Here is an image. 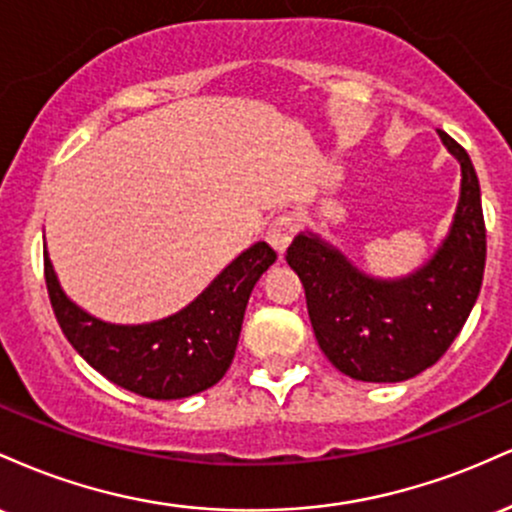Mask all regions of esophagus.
<instances>
[{
  "label": "esophagus",
  "instance_id": "1",
  "mask_svg": "<svg viewBox=\"0 0 512 512\" xmlns=\"http://www.w3.org/2000/svg\"><path fill=\"white\" fill-rule=\"evenodd\" d=\"M293 233H296V221H293V216H289V214L276 216V219L269 223V228H267V243L272 245L279 255H284L286 248H289Z\"/></svg>",
  "mask_w": 512,
  "mask_h": 512
}]
</instances>
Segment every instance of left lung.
I'll return each mask as SVG.
<instances>
[{
    "instance_id": "left-lung-1",
    "label": "left lung",
    "mask_w": 512,
    "mask_h": 512,
    "mask_svg": "<svg viewBox=\"0 0 512 512\" xmlns=\"http://www.w3.org/2000/svg\"><path fill=\"white\" fill-rule=\"evenodd\" d=\"M438 137L460 161V202L448 236L416 272L370 276L310 231L286 250L303 281L317 344L334 368L363 383H402L431 368L477 303L486 264L479 180L467 151L440 129Z\"/></svg>"
}]
</instances>
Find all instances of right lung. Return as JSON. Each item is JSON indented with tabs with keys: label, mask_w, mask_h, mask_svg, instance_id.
<instances>
[{
	"label": "right lung",
	"mask_w": 512,
	"mask_h": 512,
	"mask_svg": "<svg viewBox=\"0 0 512 512\" xmlns=\"http://www.w3.org/2000/svg\"><path fill=\"white\" fill-rule=\"evenodd\" d=\"M43 255L52 310L69 344L110 383L149 399H182L219 383L236 356L250 293L276 260L260 240L175 315L115 325L79 308L62 291L48 250Z\"/></svg>",
	"instance_id": "right-lung-1"
}]
</instances>
